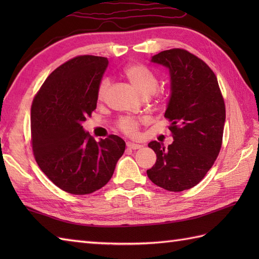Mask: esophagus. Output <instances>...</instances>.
<instances>
[{"label": "esophagus", "mask_w": 259, "mask_h": 259, "mask_svg": "<svg viewBox=\"0 0 259 259\" xmlns=\"http://www.w3.org/2000/svg\"><path fill=\"white\" fill-rule=\"evenodd\" d=\"M126 148H129V149H133V150H137V149H140L141 146L133 144V142H126Z\"/></svg>", "instance_id": "1"}]
</instances>
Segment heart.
I'll use <instances>...</instances> for the list:
<instances>
[{
    "instance_id": "1",
    "label": "heart",
    "mask_w": 259,
    "mask_h": 259,
    "mask_svg": "<svg viewBox=\"0 0 259 259\" xmlns=\"http://www.w3.org/2000/svg\"><path fill=\"white\" fill-rule=\"evenodd\" d=\"M123 74L125 78L130 81V83L133 84L136 90L142 97H149L153 96L158 100L160 98V95L157 92L158 89V79L157 75L155 74L152 70H150L144 64L136 63L130 64L123 70ZM110 87V80L103 79L101 80L98 87L97 96L99 100H103L104 97L107 95V91ZM141 122H144V119L141 118H134V117H122L117 121V126L120 131L126 136L135 137L138 134L139 125Z\"/></svg>"
}]
</instances>
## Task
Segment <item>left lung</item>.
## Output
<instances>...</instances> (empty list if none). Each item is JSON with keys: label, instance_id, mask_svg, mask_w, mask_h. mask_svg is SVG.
<instances>
[{"label": "left lung", "instance_id": "obj_1", "mask_svg": "<svg viewBox=\"0 0 259 259\" xmlns=\"http://www.w3.org/2000/svg\"><path fill=\"white\" fill-rule=\"evenodd\" d=\"M152 62L169 69L171 96L164 118L174 142L167 148L151 141L157 161L147 175L169 191H184L199 184L212 167L223 144L226 108L216 74L201 59L184 49L153 56Z\"/></svg>", "mask_w": 259, "mask_h": 259}]
</instances>
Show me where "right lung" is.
Instances as JSON below:
<instances>
[{
	"instance_id": "1",
	"label": "right lung",
	"mask_w": 259,
	"mask_h": 259,
	"mask_svg": "<svg viewBox=\"0 0 259 259\" xmlns=\"http://www.w3.org/2000/svg\"><path fill=\"white\" fill-rule=\"evenodd\" d=\"M108 59L79 56L48 76L31 107L35 161L60 189L88 195L111 179L125 142L115 135L96 141L81 123L97 108L98 87Z\"/></svg>"
}]
</instances>
